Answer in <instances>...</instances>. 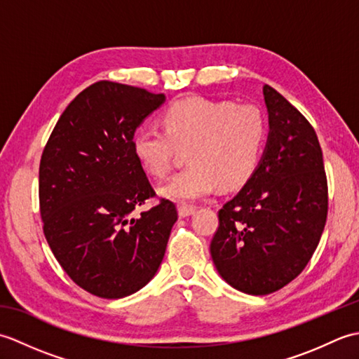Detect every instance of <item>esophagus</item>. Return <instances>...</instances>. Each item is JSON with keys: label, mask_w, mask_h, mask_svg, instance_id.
Instances as JSON below:
<instances>
[{"label": "esophagus", "mask_w": 359, "mask_h": 359, "mask_svg": "<svg viewBox=\"0 0 359 359\" xmlns=\"http://www.w3.org/2000/svg\"><path fill=\"white\" fill-rule=\"evenodd\" d=\"M194 211H196L194 207H189V205H180V207H179V216L180 217H188V216H191Z\"/></svg>", "instance_id": "obj_1"}]
</instances>
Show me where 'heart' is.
<instances>
[{
  "label": "heart",
  "instance_id": "heart-1",
  "mask_svg": "<svg viewBox=\"0 0 359 359\" xmlns=\"http://www.w3.org/2000/svg\"><path fill=\"white\" fill-rule=\"evenodd\" d=\"M163 129L143 126L133 137V151L143 171L165 177L179 149L188 168L158 189L166 199L188 203L222 185L245 184L261 162L266 120L256 104L187 97L166 108Z\"/></svg>",
  "mask_w": 359,
  "mask_h": 359
}]
</instances>
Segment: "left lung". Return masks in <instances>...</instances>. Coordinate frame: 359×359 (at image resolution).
Here are the masks:
<instances>
[{
  "instance_id": "8db88e82",
  "label": "left lung",
  "mask_w": 359,
  "mask_h": 359,
  "mask_svg": "<svg viewBox=\"0 0 359 359\" xmlns=\"http://www.w3.org/2000/svg\"><path fill=\"white\" fill-rule=\"evenodd\" d=\"M269 139L257 170L219 210L212 262L239 292H278L299 274L321 239L329 193L321 144L309 120L265 85Z\"/></svg>"
}]
</instances>
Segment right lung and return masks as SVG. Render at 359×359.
Returning a JSON list of instances; mask_svg holds the SVG:
<instances>
[{
	"label": "right lung",
	"instance_id": "add662e5",
	"mask_svg": "<svg viewBox=\"0 0 359 359\" xmlns=\"http://www.w3.org/2000/svg\"><path fill=\"white\" fill-rule=\"evenodd\" d=\"M163 94L97 81L58 118L40 162L43 231L75 284L104 299L139 292L163 261L175 205L133 212L156 196L133 137Z\"/></svg>",
	"mask_w": 359,
	"mask_h": 359
}]
</instances>
